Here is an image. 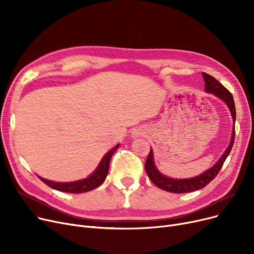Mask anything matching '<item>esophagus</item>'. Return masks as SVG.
<instances>
[{"label":"esophagus","instance_id":"esophagus-1","mask_svg":"<svg viewBox=\"0 0 254 254\" xmlns=\"http://www.w3.org/2000/svg\"><path fill=\"white\" fill-rule=\"evenodd\" d=\"M144 134H145L144 129H142V128H136V129L132 130V132H131V137L135 139V138H139V137L144 136Z\"/></svg>","mask_w":254,"mask_h":254}]
</instances>
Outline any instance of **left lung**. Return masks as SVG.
I'll list each match as a JSON object with an SVG mask.
<instances>
[{
  "instance_id": "obj_1",
  "label": "left lung",
  "mask_w": 254,
  "mask_h": 254,
  "mask_svg": "<svg viewBox=\"0 0 254 254\" xmlns=\"http://www.w3.org/2000/svg\"><path fill=\"white\" fill-rule=\"evenodd\" d=\"M203 78L205 81V90L207 92L215 95L216 97L221 99L226 104V106L229 107L231 114L233 116V120L235 123L236 122V107H235V102H234V98L232 96V93L228 89H226L220 82H218L213 76L203 72ZM234 140H235V127L233 128L232 139H231V143L229 145V147L226 148L224 153L218 159V162L211 169L207 170L206 172L203 173V174L198 175L196 177L189 178V179H173V178L164 176L162 173L156 169V167L154 165L153 152H152L151 148H150L148 157H147V159H146V163H145L146 173H147L149 179L152 181L153 184H155L157 188L162 189L166 191L174 192V193H185V192H191V191L198 190L205 188L207 184H209L213 179L217 176L218 172L220 171L223 163L225 162L226 157H228V155L230 154V152L232 150V147L234 145Z\"/></svg>"
}]
</instances>
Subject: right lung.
<instances>
[{
  "mask_svg": "<svg viewBox=\"0 0 254 254\" xmlns=\"http://www.w3.org/2000/svg\"><path fill=\"white\" fill-rule=\"evenodd\" d=\"M119 147V144H117L115 147H113L109 152H107L105 156L102 158V161L96 171L92 173V174L82 180L79 181H74V182H55V181H50L43 179L42 177L38 176L40 179H41L46 185H48L49 188L57 190L63 192H70V193H82L86 192L89 190H92L97 189L98 186H100L104 180L106 179L107 175H108L109 172V165L111 157L114 154V152L117 150Z\"/></svg>",
  "mask_w": 254,
  "mask_h": 254,
  "instance_id": "right-lung-1",
  "label": "right lung"
}]
</instances>
